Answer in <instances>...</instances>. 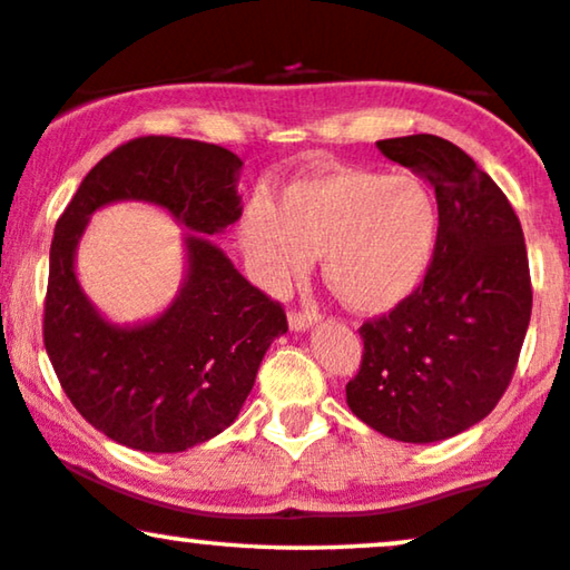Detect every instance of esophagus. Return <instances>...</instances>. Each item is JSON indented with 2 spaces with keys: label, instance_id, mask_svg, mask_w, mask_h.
Here are the masks:
<instances>
[{
  "label": "esophagus",
  "instance_id": "esophagus-1",
  "mask_svg": "<svg viewBox=\"0 0 570 570\" xmlns=\"http://www.w3.org/2000/svg\"><path fill=\"white\" fill-rule=\"evenodd\" d=\"M317 321V309H292L289 325L292 331H305Z\"/></svg>",
  "mask_w": 570,
  "mask_h": 570
}]
</instances>
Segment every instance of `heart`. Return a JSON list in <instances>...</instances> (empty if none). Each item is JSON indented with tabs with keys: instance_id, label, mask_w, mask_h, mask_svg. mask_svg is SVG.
<instances>
[{
	"instance_id": "heart-1",
	"label": "heart",
	"mask_w": 570,
	"mask_h": 570,
	"mask_svg": "<svg viewBox=\"0 0 570 570\" xmlns=\"http://www.w3.org/2000/svg\"><path fill=\"white\" fill-rule=\"evenodd\" d=\"M255 276L284 289L323 253V278L354 313H389L428 276L440 239L438 197L420 177L373 169L309 174L273 206L255 197L242 218Z\"/></svg>"
}]
</instances>
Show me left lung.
<instances>
[{
    "instance_id": "1",
    "label": "left lung",
    "mask_w": 570,
    "mask_h": 570,
    "mask_svg": "<svg viewBox=\"0 0 570 570\" xmlns=\"http://www.w3.org/2000/svg\"><path fill=\"white\" fill-rule=\"evenodd\" d=\"M435 189L440 239L428 276L389 315L362 323L346 404L404 443H435L488 416L511 383L532 317L519 216L472 156L438 135L377 140Z\"/></svg>"
}]
</instances>
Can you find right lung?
<instances>
[{
  "label": "right lung",
  "instance_id": "obj_1",
  "mask_svg": "<svg viewBox=\"0 0 570 570\" xmlns=\"http://www.w3.org/2000/svg\"><path fill=\"white\" fill-rule=\"evenodd\" d=\"M242 161L214 142L148 135L114 148L80 181L59 216L49 253L43 346L59 385L86 422L127 449L179 453L237 420L286 313L206 237L242 216ZM146 199L197 233L188 278L156 322L106 324L73 278V247L106 202Z\"/></svg>",
  "mask_w": 570,
  "mask_h": 570
}]
</instances>
